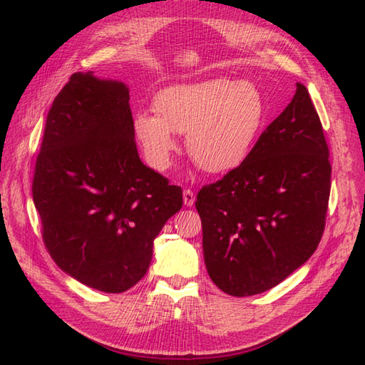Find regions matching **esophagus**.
<instances>
[{
	"label": "esophagus",
	"instance_id": "34e87169",
	"mask_svg": "<svg viewBox=\"0 0 365 365\" xmlns=\"http://www.w3.org/2000/svg\"><path fill=\"white\" fill-rule=\"evenodd\" d=\"M195 202H196L195 192H192L191 190H185L183 191V204L187 207H192V205H195Z\"/></svg>",
	"mask_w": 365,
	"mask_h": 365
}]
</instances>
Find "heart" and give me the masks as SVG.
Masks as SVG:
<instances>
[{"label": "heart", "mask_w": 365, "mask_h": 365, "mask_svg": "<svg viewBox=\"0 0 365 365\" xmlns=\"http://www.w3.org/2000/svg\"><path fill=\"white\" fill-rule=\"evenodd\" d=\"M153 111L138 113L133 135L155 170H166L177 150L174 133L208 174H227L251 157L267 123V103L251 81L208 78L174 84L153 97Z\"/></svg>", "instance_id": "heart-1"}]
</instances>
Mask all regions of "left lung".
Masks as SVG:
<instances>
[{
	"mask_svg": "<svg viewBox=\"0 0 365 365\" xmlns=\"http://www.w3.org/2000/svg\"><path fill=\"white\" fill-rule=\"evenodd\" d=\"M319 114L304 84L260 135L251 157L199 191L204 260L232 297L281 284L319 246L331 165Z\"/></svg>",
	"mask_w": 365,
	"mask_h": 365,
	"instance_id": "obj_1",
	"label": "left lung"
}]
</instances>
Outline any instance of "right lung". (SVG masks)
Wrapping results in <instances>:
<instances>
[{
  "mask_svg": "<svg viewBox=\"0 0 365 365\" xmlns=\"http://www.w3.org/2000/svg\"><path fill=\"white\" fill-rule=\"evenodd\" d=\"M33 200L56 265L120 293L149 269L153 240L182 208V190L139 158L130 89L94 72L71 76L46 115Z\"/></svg>",
  "mask_w": 365,
  "mask_h": 365,
  "instance_id": "obj_1",
  "label": "right lung"
}]
</instances>
